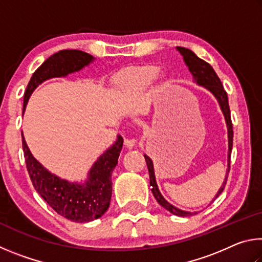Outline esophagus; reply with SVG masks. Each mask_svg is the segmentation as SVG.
<instances>
[{
  "label": "esophagus",
  "instance_id": "esophagus-1",
  "mask_svg": "<svg viewBox=\"0 0 262 262\" xmlns=\"http://www.w3.org/2000/svg\"><path fill=\"white\" fill-rule=\"evenodd\" d=\"M135 143L136 141L134 139H125V145L128 149H132L135 145Z\"/></svg>",
  "mask_w": 262,
  "mask_h": 262
}]
</instances>
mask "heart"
I'll list each match as a JSON object with an SVG mask.
<instances>
[{
	"label": "heart",
	"instance_id": "b5f03b06",
	"mask_svg": "<svg viewBox=\"0 0 262 262\" xmlns=\"http://www.w3.org/2000/svg\"><path fill=\"white\" fill-rule=\"evenodd\" d=\"M157 73V69L151 68L133 73L121 78V81L119 82V90L123 98L129 100L143 98L151 88Z\"/></svg>",
	"mask_w": 262,
	"mask_h": 262
}]
</instances>
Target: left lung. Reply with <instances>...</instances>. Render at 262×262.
<instances>
[{"label": "left lung", "instance_id": "8db88e82", "mask_svg": "<svg viewBox=\"0 0 262 262\" xmlns=\"http://www.w3.org/2000/svg\"><path fill=\"white\" fill-rule=\"evenodd\" d=\"M177 51H178L181 56L184 57L185 64L188 67L189 73L192 74L194 82L202 88H205L210 94L215 97L217 103L220 105V108L222 113L224 115L225 123H227L228 128V168H227V174H225V179L222 184L221 188L219 192L212 199L211 202H214L217 198L220 196V194L223 192L225 187V184H227L228 174L230 171V156H231V150H232V141H233V130H232V122H231V117H230V107H229V101H228V95L225 92L223 85H222L221 79L217 76L215 70L212 69L209 63H207L206 61H203L200 57L196 56L194 52H192L188 48L185 47H177ZM145 162H147L148 170H149V177H150V186H151V192L154 194L155 199H156L157 202L161 205L163 208H165L167 211H170L171 214L177 215V216H190L198 214V211H187L183 210L177 208L176 206L171 205L170 202L164 199L162 193L159 192L158 185L156 183V177H155V168H154V163L152 159L150 158L147 155H144ZM210 202V203H211Z\"/></svg>", "mask_w": 262, "mask_h": 262}]
</instances>
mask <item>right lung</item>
<instances>
[{
	"instance_id": "right-lung-1",
	"label": "right lung",
	"mask_w": 262,
	"mask_h": 262,
	"mask_svg": "<svg viewBox=\"0 0 262 262\" xmlns=\"http://www.w3.org/2000/svg\"><path fill=\"white\" fill-rule=\"evenodd\" d=\"M95 61V57L77 50H63L51 55L35 70L24 95L23 113L31 95L41 83L55 77L77 73ZM26 167L34 189L57 214L77 223H86L105 214L112 196V172L118 164L123 139L117 141L98 157L88 172L86 180L69 181L52 173L33 157L21 134Z\"/></svg>"
}]
</instances>
